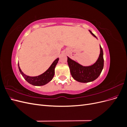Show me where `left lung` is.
Here are the masks:
<instances>
[{
    "mask_svg": "<svg viewBox=\"0 0 127 127\" xmlns=\"http://www.w3.org/2000/svg\"><path fill=\"white\" fill-rule=\"evenodd\" d=\"M89 32L95 38L96 37L90 30ZM100 48V53L96 62L91 66H83L75 60L67 57V62L70 69L71 75L76 81L80 83H88L93 82L100 75L104 67V59L103 50Z\"/></svg>",
    "mask_w": 127,
    "mask_h": 127,
    "instance_id": "8db88e82",
    "label": "left lung"
}]
</instances>
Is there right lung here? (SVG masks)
<instances>
[{
	"label": "right lung",
	"mask_w": 127,
	"mask_h": 127,
	"mask_svg": "<svg viewBox=\"0 0 127 127\" xmlns=\"http://www.w3.org/2000/svg\"><path fill=\"white\" fill-rule=\"evenodd\" d=\"M59 58H57L51 66L43 74H42L37 76H29L24 74L23 72L21 69L18 63V66L20 72L23 77L30 84H32L34 86H43L48 84L52 79L53 76L55 75V69L56 65L59 61Z\"/></svg>",
	"instance_id": "add662e5"
}]
</instances>
